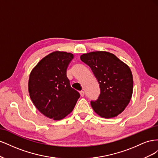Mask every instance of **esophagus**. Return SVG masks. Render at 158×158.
<instances>
[{
	"label": "esophagus",
	"instance_id": "34e87169",
	"mask_svg": "<svg viewBox=\"0 0 158 158\" xmlns=\"http://www.w3.org/2000/svg\"><path fill=\"white\" fill-rule=\"evenodd\" d=\"M80 94L81 97H84V96L85 93H84V91H81V92H80Z\"/></svg>",
	"mask_w": 158,
	"mask_h": 158
}]
</instances>
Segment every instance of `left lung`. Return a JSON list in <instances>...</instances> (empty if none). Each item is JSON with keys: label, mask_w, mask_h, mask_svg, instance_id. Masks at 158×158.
<instances>
[{"label": "left lung", "mask_w": 158, "mask_h": 158, "mask_svg": "<svg viewBox=\"0 0 158 158\" xmlns=\"http://www.w3.org/2000/svg\"><path fill=\"white\" fill-rule=\"evenodd\" d=\"M99 84L98 99L91 101L94 111L103 118L121 113L132 94L133 79L131 69L117 57L106 51H95L81 55Z\"/></svg>", "instance_id": "obj_1"}]
</instances>
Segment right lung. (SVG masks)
I'll return each instance as SVG.
<instances>
[{
  "label": "right lung",
  "instance_id": "add662e5",
  "mask_svg": "<svg viewBox=\"0 0 158 158\" xmlns=\"http://www.w3.org/2000/svg\"><path fill=\"white\" fill-rule=\"evenodd\" d=\"M74 55L55 51L41 59L30 75L29 93L36 108L46 117L60 120L72 112L80 95L71 88L66 69Z\"/></svg>",
  "mask_w": 158,
  "mask_h": 158
}]
</instances>
